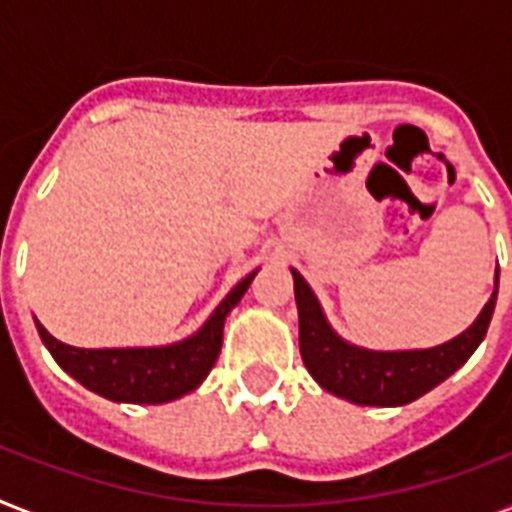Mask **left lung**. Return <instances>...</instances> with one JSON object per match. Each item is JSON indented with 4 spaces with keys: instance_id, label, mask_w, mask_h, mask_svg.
<instances>
[{
    "instance_id": "8db88e82",
    "label": "left lung",
    "mask_w": 512,
    "mask_h": 512,
    "mask_svg": "<svg viewBox=\"0 0 512 512\" xmlns=\"http://www.w3.org/2000/svg\"><path fill=\"white\" fill-rule=\"evenodd\" d=\"M297 319H300V356L305 369L332 396L358 406H404L460 369L484 342L500 289V268L494 273V292L484 311L465 332L433 348L372 350L342 340L311 284L292 268Z\"/></svg>"
}]
</instances>
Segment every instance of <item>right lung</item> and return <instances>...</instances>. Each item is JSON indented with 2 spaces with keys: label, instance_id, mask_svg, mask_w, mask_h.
<instances>
[{
  "label": "right lung",
  "instance_id": "obj_1",
  "mask_svg": "<svg viewBox=\"0 0 512 512\" xmlns=\"http://www.w3.org/2000/svg\"><path fill=\"white\" fill-rule=\"evenodd\" d=\"M257 271L223 297L212 316L191 337L156 348H74L55 340L36 321V332L63 372L84 388L116 404H167L191 393L215 366L223 345L225 316L239 305Z\"/></svg>",
  "mask_w": 512,
  "mask_h": 512
}]
</instances>
